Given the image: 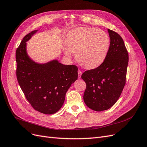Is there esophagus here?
Returning a JSON list of instances; mask_svg holds the SVG:
<instances>
[{
    "instance_id": "34e87169",
    "label": "esophagus",
    "mask_w": 147,
    "mask_h": 147,
    "mask_svg": "<svg viewBox=\"0 0 147 147\" xmlns=\"http://www.w3.org/2000/svg\"><path fill=\"white\" fill-rule=\"evenodd\" d=\"M82 75V72L81 70H79L78 71V78H81Z\"/></svg>"
}]
</instances>
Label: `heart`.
Masks as SVG:
<instances>
[{
  "label": "heart",
  "instance_id": "1",
  "mask_svg": "<svg viewBox=\"0 0 147 147\" xmlns=\"http://www.w3.org/2000/svg\"><path fill=\"white\" fill-rule=\"evenodd\" d=\"M67 48L64 51L70 56L75 53L78 63L86 69H94L104 63L110 48V38L104 31L94 28H78L65 38Z\"/></svg>",
  "mask_w": 147,
  "mask_h": 147
}]
</instances>
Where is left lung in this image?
<instances>
[{"label":"left lung","instance_id":"left-lung-1","mask_svg":"<svg viewBox=\"0 0 147 147\" xmlns=\"http://www.w3.org/2000/svg\"><path fill=\"white\" fill-rule=\"evenodd\" d=\"M108 32L110 48L104 63L82 75L86 84L83 95L84 103L97 112L112 107L118 100L126 83L129 61L127 50L118 34L110 29Z\"/></svg>","mask_w":147,"mask_h":147}]
</instances>
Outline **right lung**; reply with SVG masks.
Segmentation results:
<instances>
[{
  "label": "right lung",
  "mask_w": 147,
  "mask_h": 147,
  "mask_svg": "<svg viewBox=\"0 0 147 147\" xmlns=\"http://www.w3.org/2000/svg\"><path fill=\"white\" fill-rule=\"evenodd\" d=\"M38 31L27 34L16 51V77L25 97L38 112L51 115L63 106L67 91L78 78V68L57 59L40 64L27 53V42Z\"/></svg>",
  "instance_id": "add662e5"
}]
</instances>
